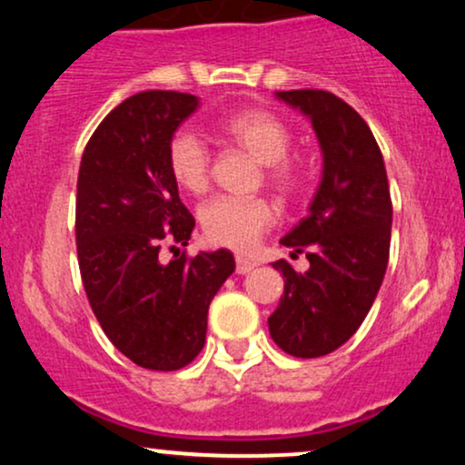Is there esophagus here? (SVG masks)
<instances>
[{"label":"esophagus","instance_id":"obj_1","mask_svg":"<svg viewBox=\"0 0 465 465\" xmlns=\"http://www.w3.org/2000/svg\"><path fill=\"white\" fill-rule=\"evenodd\" d=\"M234 263H237V274H248V272H252L256 267L254 261L245 259V256H242V254L234 256Z\"/></svg>","mask_w":465,"mask_h":465}]
</instances>
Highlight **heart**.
<instances>
[{"instance_id":"1","label":"heart","mask_w":465,"mask_h":465,"mask_svg":"<svg viewBox=\"0 0 465 465\" xmlns=\"http://www.w3.org/2000/svg\"><path fill=\"white\" fill-rule=\"evenodd\" d=\"M220 134L263 163L267 183L278 193L293 195L302 184L298 163L287 156L292 133L287 124L263 108H243L222 119ZM169 176L187 193L200 195L211 184V154L187 130H180L167 145ZM276 222V209L265 198H215L200 211V226L211 243L232 250H250Z\"/></svg>"}]
</instances>
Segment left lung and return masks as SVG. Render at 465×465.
Wrapping results in <instances>:
<instances>
[{
	"mask_svg": "<svg viewBox=\"0 0 465 465\" xmlns=\"http://www.w3.org/2000/svg\"><path fill=\"white\" fill-rule=\"evenodd\" d=\"M276 97L311 119L324 169L309 215L281 239L292 259L307 254L309 270L276 261L285 292L267 324L278 348L313 359L351 340L372 309L390 261V183L372 130L341 97L320 89Z\"/></svg>",
	"mask_w": 465,
	"mask_h": 465,
	"instance_id": "8db88e82",
	"label": "left lung"
}]
</instances>
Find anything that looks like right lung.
<instances>
[{
	"label": "right lung",
	"mask_w": 465,
	"mask_h": 465,
	"mask_svg": "<svg viewBox=\"0 0 465 465\" xmlns=\"http://www.w3.org/2000/svg\"><path fill=\"white\" fill-rule=\"evenodd\" d=\"M198 97L143 91L119 104L84 147L75 195V243L86 298L119 352L145 370L189 365L206 341L209 304L234 272L228 250L180 254L195 220L169 176L167 145ZM180 250H177V255Z\"/></svg>",
	"instance_id": "right-lung-1"
}]
</instances>
